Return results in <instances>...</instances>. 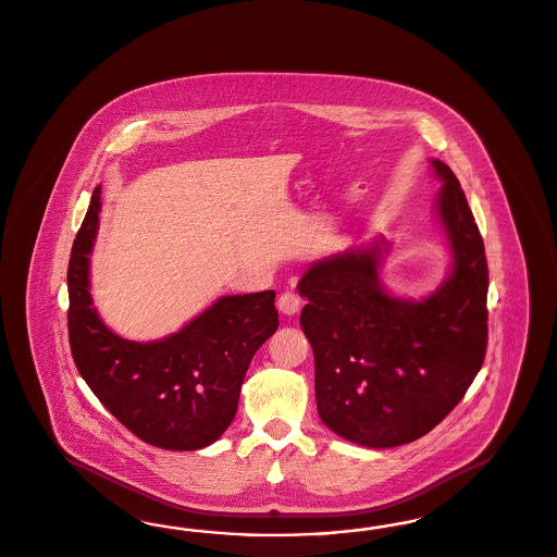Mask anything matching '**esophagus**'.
Here are the masks:
<instances>
[{
    "label": "esophagus",
    "mask_w": 557,
    "mask_h": 557,
    "mask_svg": "<svg viewBox=\"0 0 557 557\" xmlns=\"http://www.w3.org/2000/svg\"><path fill=\"white\" fill-rule=\"evenodd\" d=\"M277 310L286 317H294L298 310H300V296L294 294V292H284L280 298H277Z\"/></svg>",
    "instance_id": "esophagus-1"
}]
</instances>
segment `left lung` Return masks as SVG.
I'll return each mask as SVG.
<instances>
[{"mask_svg": "<svg viewBox=\"0 0 557 557\" xmlns=\"http://www.w3.org/2000/svg\"><path fill=\"white\" fill-rule=\"evenodd\" d=\"M434 211L450 268L423 298L381 280L383 236L308 265L300 325L314 354L319 418L346 441L393 448L418 441L455 409L487 346V261L459 178L432 158Z\"/></svg>", "mask_w": 557, "mask_h": 557, "instance_id": "obj_1", "label": "left lung"}]
</instances>
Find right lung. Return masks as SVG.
Returning <instances> with one entry per match:
<instances>
[{
	"label": "right lung",
	"instance_id": "obj_1",
	"mask_svg": "<svg viewBox=\"0 0 557 557\" xmlns=\"http://www.w3.org/2000/svg\"><path fill=\"white\" fill-rule=\"evenodd\" d=\"M98 185L67 268V329L82 379L137 438L166 450H199L231 425L255 351L280 325L275 292L222 296L173 335L132 342L100 319L90 294Z\"/></svg>",
	"mask_w": 557,
	"mask_h": 557
}]
</instances>
